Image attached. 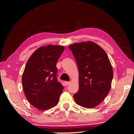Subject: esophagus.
Listing matches in <instances>:
<instances>
[{"label": "esophagus", "mask_w": 134, "mask_h": 134, "mask_svg": "<svg viewBox=\"0 0 134 134\" xmlns=\"http://www.w3.org/2000/svg\"><path fill=\"white\" fill-rule=\"evenodd\" d=\"M65 84L66 86L69 85V84H70V82H65Z\"/></svg>", "instance_id": "esophagus-1"}]
</instances>
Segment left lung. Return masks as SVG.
<instances>
[{"mask_svg":"<svg viewBox=\"0 0 134 134\" xmlns=\"http://www.w3.org/2000/svg\"><path fill=\"white\" fill-rule=\"evenodd\" d=\"M79 69L77 93L75 101L82 107L92 109L104 100L111 88L113 72L105 51L93 41L69 45Z\"/></svg>","mask_w":134,"mask_h":134,"instance_id":"left-lung-1","label":"left lung"}]
</instances>
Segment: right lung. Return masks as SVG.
<instances>
[{"instance_id": "add662e5", "label": "right lung", "mask_w": 134, "mask_h": 134, "mask_svg": "<svg viewBox=\"0 0 134 134\" xmlns=\"http://www.w3.org/2000/svg\"><path fill=\"white\" fill-rule=\"evenodd\" d=\"M65 47L47 45L38 48L29 58L23 77V90L29 102L40 110L58 104L63 87L57 79V62Z\"/></svg>"}]
</instances>
